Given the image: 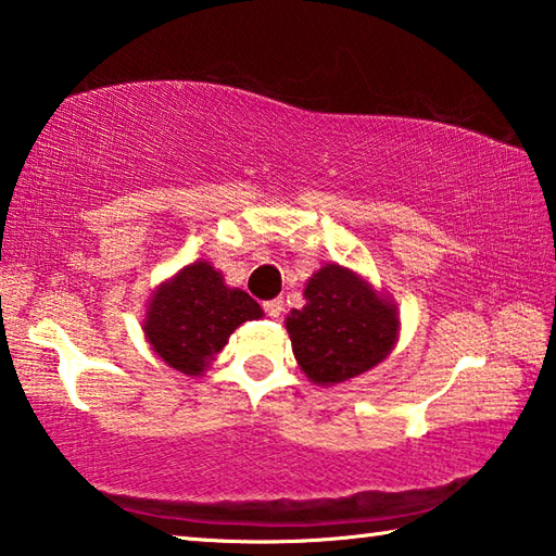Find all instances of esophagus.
I'll list each match as a JSON object with an SVG mask.
<instances>
[{
    "label": "esophagus",
    "mask_w": 556,
    "mask_h": 556,
    "mask_svg": "<svg viewBox=\"0 0 556 556\" xmlns=\"http://www.w3.org/2000/svg\"><path fill=\"white\" fill-rule=\"evenodd\" d=\"M264 312L268 314V317H280V312H282V300H280V298H276V300H268V302H264Z\"/></svg>",
    "instance_id": "esophagus-1"
}]
</instances>
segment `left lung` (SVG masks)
Instances as JSON below:
<instances>
[{
    "mask_svg": "<svg viewBox=\"0 0 556 556\" xmlns=\"http://www.w3.org/2000/svg\"><path fill=\"white\" fill-rule=\"evenodd\" d=\"M292 353L312 382L333 384L370 370L396 341V312L368 282L324 266L305 288V307L288 317Z\"/></svg>",
    "mask_w": 556,
    "mask_h": 556,
    "instance_id": "1",
    "label": "left lung"
}]
</instances>
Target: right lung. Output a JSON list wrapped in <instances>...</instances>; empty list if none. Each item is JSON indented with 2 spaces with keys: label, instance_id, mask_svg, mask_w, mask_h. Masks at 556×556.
Segmentation results:
<instances>
[{
  "label": "right lung",
  "instance_id": "obj_1",
  "mask_svg": "<svg viewBox=\"0 0 556 556\" xmlns=\"http://www.w3.org/2000/svg\"><path fill=\"white\" fill-rule=\"evenodd\" d=\"M261 314L256 300L244 290H229L211 264L198 261L156 290L144 337L166 365L198 375L239 324Z\"/></svg>",
  "mask_w": 556,
  "mask_h": 556
}]
</instances>
